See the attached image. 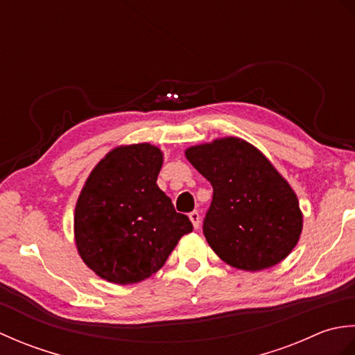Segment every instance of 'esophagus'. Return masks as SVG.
Here are the masks:
<instances>
[{
    "label": "esophagus",
    "instance_id": "1",
    "mask_svg": "<svg viewBox=\"0 0 355 355\" xmlns=\"http://www.w3.org/2000/svg\"><path fill=\"white\" fill-rule=\"evenodd\" d=\"M189 220H191V223H192V225H193V229H198V227H200L201 216H200V214L197 212V210H193V212L189 214Z\"/></svg>",
    "mask_w": 355,
    "mask_h": 355
}]
</instances>
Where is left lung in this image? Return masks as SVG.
Wrapping results in <instances>:
<instances>
[{
	"instance_id": "8db88e82",
	"label": "left lung",
	"mask_w": 355,
	"mask_h": 355,
	"mask_svg": "<svg viewBox=\"0 0 355 355\" xmlns=\"http://www.w3.org/2000/svg\"><path fill=\"white\" fill-rule=\"evenodd\" d=\"M184 155L214 187L202 232L225 263L261 271L291 253L302 233V210L290 183L258 148L221 137L189 146Z\"/></svg>"
}]
</instances>
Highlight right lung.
Instances as JSON below:
<instances>
[{"label": "right lung", "mask_w": 355, "mask_h": 355, "mask_svg": "<svg viewBox=\"0 0 355 355\" xmlns=\"http://www.w3.org/2000/svg\"><path fill=\"white\" fill-rule=\"evenodd\" d=\"M163 153L120 145L89 172L74 209V243L88 268L111 284L145 281L160 270L192 223L157 186Z\"/></svg>", "instance_id": "1"}]
</instances>
